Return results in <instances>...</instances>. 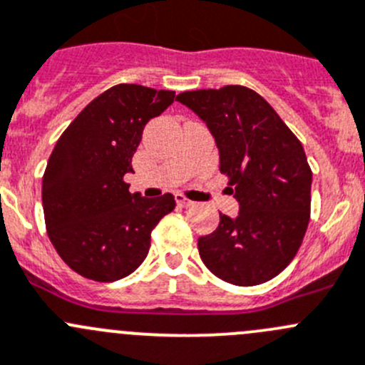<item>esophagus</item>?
Instances as JSON below:
<instances>
[{"mask_svg":"<svg viewBox=\"0 0 365 365\" xmlns=\"http://www.w3.org/2000/svg\"><path fill=\"white\" fill-rule=\"evenodd\" d=\"M175 200H176V203H178L180 207H183V208H189V207H192V205H194L192 201L187 200V197L183 196V194H176Z\"/></svg>","mask_w":365,"mask_h":365,"instance_id":"esophagus-1","label":"esophagus"}]
</instances>
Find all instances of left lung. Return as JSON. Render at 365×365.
Wrapping results in <instances>:
<instances>
[{"label":"left lung","instance_id":"left-lung-1","mask_svg":"<svg viewBox=\"0 0 365 365\" xmlns=\"http://www.w3.org/2000/svg\"><path fill=\"white\" fill-rule=\"evenodd\" d=\"M176 101L208 126L239 201L237 217L219 214L217 228L197 239L201 260L240 287L271 280L296 257L310 221L312 171L302 143L247 87L189 91Z\"/></svg>","mask_w":365,"mask_h":365}]
</instances>
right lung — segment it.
<instances>
[{"instance_id": "right-lung-1", "label": "right lung", "mask_w": 365, "mask_h": 365, "mask_svg": "<svg viewBox=\"0 0 365 365\" xmlns=\"http://www.w3.org/2000/svg\"><path fill=\"white\" fill-rule=\"evenodd\" d=\"M175 101L173 91L114 85L66 132L42 176L46 230L73 271L94 282L128 277L150 251L151 230L176 207L175 196L132 194L123 176L150 119Z\"/></svg>"}]
</instances>
